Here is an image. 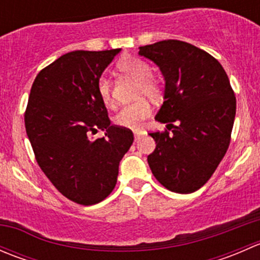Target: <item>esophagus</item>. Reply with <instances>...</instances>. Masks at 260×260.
<instances>
[{
  "label": "esophagus",
  "mask_w": 260,
  "mask_h": 260,
  "mask_svg": "<svg viewBox=\"0 0 260 260\" xmlns=\"http://www.w3.org/2000/svg\"><path fill=\"white\" fill-rule=\"evenodd\" d=\"M141 137H142V132H138V131H136V132H135V141H138Z\"/></svg>",
  "instance_id": "1"
}]
</instances>
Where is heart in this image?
Instances as JSON below:
<instances>
[{"label": "heart", "instance_id": "obj_1", "mask_svg": "<svg viewBox=\"0 0 260 260\" xmlns=\"http://www.w3.org/2000/svg\"><path fill=\"white\" fill-rule=\"evenodd\" d=\"M118 69L124 74L129 75L133 79L138 80L137 95H146L148 98H157L159 95V84L151 75L152 70L149 64L140 57L128 56L118 62ZM99 98L102 99L106 106H111L113 103L111 91V81L106 75H102L96 83ZM151 104L146 99H140L135 103L127 104L122 107L117 114L114 115V123L119 127L138 129L142 125L143 120L151 114Z\"/></svg>", "mask_w": 260, "mask_h": 260}]
</instances>
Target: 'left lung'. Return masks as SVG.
I'll return each instance as SVG.
<instances>
[{
	"label": "left lung",
	"mask_w": 260,
	"mask_h": 260,
	"mask_svg": "<svg viewBox=\"0 0 260 260\" xmlns=\"http://www.w3.org/2000/svg\"><path fill=\"white\" fill-rule=\"evenodd\" d=\"M165 79L164 104L154 119L172 133H149L156 148L147 157L161 185L191 193L205 185L228 151L237 99L224 68L210 54L180 40L140 46Z\"/></svg>",
	"instance_id": "left-lung-1"
}]
</instances>
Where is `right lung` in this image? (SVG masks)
Returning <instances> with one entry per match:
<instances>
[{
	"mask_svg": "<svg viewBox=\"0 0 260 260\" xmlns=\"http://www.w3.org/2000/svg\"><path fill=\"white\" fill-rule=\"evenodd\" d=\"M120 49L68 52L44 68L31 86L25 127L36 161L52 185L80 205L113 191L132 131L112 125L96 83ZM102 129L105 137L88 136Z\"/></svg>",
	"mask_w": 260,
	"mask_h": 260,
	"instance_id": "add662e5",
	"label": "right lung"
}]
</instances>
